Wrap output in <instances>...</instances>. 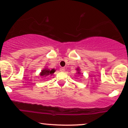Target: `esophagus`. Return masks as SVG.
Returning a JSON list of instances; mask_svg holds the SVG:
<instances>
[{
	"label": "esophagus",
	"mask_w": 128,
	"mask_h": 128,
	"mask_svg": "<svg viewBox=\"0 0 128 128\" xmlns=\"http://www.w3.org/2000/svg\"><path fill=\"white\" fill-rule=\"evenodd\" d=\"M60 71L62 72H64L65 71V69H64V68H60Z\"/></svg>",
	"instance_id": "1"
}]
</instances>
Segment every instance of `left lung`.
Segmentation results:
<instances>
[{
    "label": "left lung",
    "instance_id": "left-lung-1",
    "mask_svg": "<svg viewBox=\"0 0 128 128\" xmlns=\"http://www.w3.org/2000/svg\"><path fill=\"white\" fill-rule=\"evenodd\" d=\"M76 70H77V73H78V74H81V73H80V68H76Z\"/></svg>",
    "mask_w": 128,
    "mask_h": 128
}]
</instances>
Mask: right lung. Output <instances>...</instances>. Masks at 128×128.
<instances>
[{"instance_id":"1","label":"right lung","mask_w":128,"mask_h":128,"mask_svg":"<svg viewBox=\"0 0 128 128\" xmlns=\"http://www.w3.org/2000/svg\"><path fill=\"white\" fill-rule=\"evenodd\" d=\"M55 71L56 70L55 69H50L46 67L44 69L42 70L41 72L40 73V75L41 78H46V77L48 76H51L52 75L55 73Z\"/></svg>"}]
</instances>
